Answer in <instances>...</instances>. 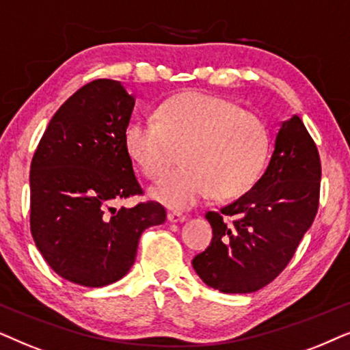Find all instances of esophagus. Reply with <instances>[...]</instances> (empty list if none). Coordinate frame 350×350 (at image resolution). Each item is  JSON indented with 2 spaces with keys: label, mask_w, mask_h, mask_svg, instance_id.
<instances>
[{
  "label": "esophagus",
  "mask_w": 350,
  "mask_h": 350,
  "mask_svg": "<svg viewBox=\"0 0 350 350\" xmlns=\"http://www.w3.org/2000/svg\"><path fill=\"white\" fill-rule=\"evenodd\" d=\"M185 219H187V216L179 211H171L170 214H167V221L170 222H184Z\"/></svg>",
  "instance_id": "esophagus-1"
}]
</instances>
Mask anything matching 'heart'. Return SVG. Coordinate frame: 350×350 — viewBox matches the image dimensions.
<instances>
[{"label":"heart","instance_id":"b5f03b06","mask_svg":"<svg viewBox=\"0 0 350 350\" xmlns=\"http://www.w3.org/2000/svg\"><path fill=\"white\" fill-rule=\"evenodd\" d=\"M124 144L152 179L165 176L184 148V166L152 193L171 208H189L213 192L234 198L253 187L267 160L269 133L235 102L189 91L163 102L157 116L129 121Z\"/></svg>","mask_w":350,"mask_h":350}]
</instances>
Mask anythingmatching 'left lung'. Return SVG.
<instances>
[{"label":"left lung","mask_w":350,"mask_h":350,"mask_svg":"<svg viewBox=\"0 0 350 350\" xmlns=\"http://www.w3.org/2000/svg\"><path fill=\"white\" fill-rule=\"evenodd\" d=\"M320 178L314 139L299 116H291L280 124L258 183L235 202L206 213L211 245L192 260L200 278L222 293H253L280 275L314 222Z\"/></svg>","instance_id":"obj_1"}]
</instances>
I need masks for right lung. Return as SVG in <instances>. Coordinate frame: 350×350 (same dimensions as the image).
Instances as JSON below:
<instances>
[{
  "instance_id": "1",
  "label": "right lung",
  "mask_w": 350,
  "mask_h": 350,
  "mask_svg": "<svg viewBox=\"0 0 350 350\" xmlns=\"http://www.w3.org/2000/svg\"><path fill=\"white\" fill-rule=\"evenodd\" d=\"M134 97L120 81L94 80L60 105L30 167V230L49 267L81 286L110 285L136 260L142 232L166 221L144 195L124 144Z\"/></svg>"
}]
</instances>
